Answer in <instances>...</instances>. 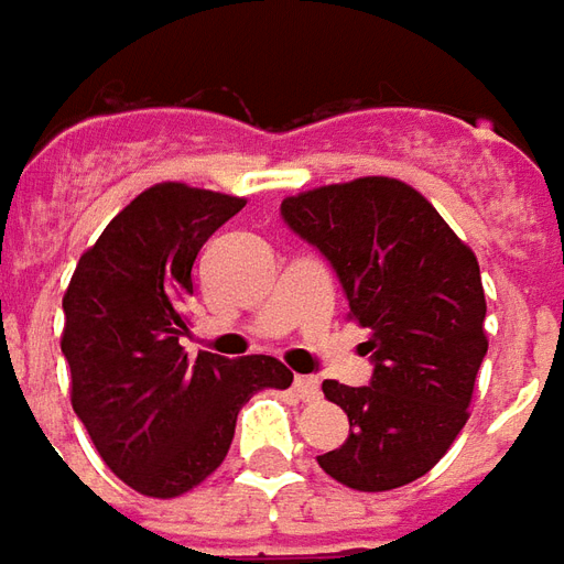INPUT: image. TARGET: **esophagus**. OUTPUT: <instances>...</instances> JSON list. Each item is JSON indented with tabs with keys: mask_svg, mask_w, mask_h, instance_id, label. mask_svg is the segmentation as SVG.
Masks as SVG:
<instances>
[{
	"mask_svg": "<svg viewBox=\"0 0 564 564\" xmlns=\"http://www.w3.org/2000/svg\"><path fill=\"white\" fill-rule=\"evenodd\" d=\"M294 391H297V398L306 403H315L322 398V386H318V379L315 377H294Z\"/></svg>",
	"mask_w": 564,
	"mask_h": 564,
	"instance_id": "obj_1",
	"label": "esophagus"
}]
</instances>
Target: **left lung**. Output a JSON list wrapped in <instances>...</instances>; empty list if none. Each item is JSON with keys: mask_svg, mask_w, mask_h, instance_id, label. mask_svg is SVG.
I'll list each match as a JSON object with an SVG mask.
<instances>
[{"mask_svg": "<svg viewBox=\"0 0 564 564\" xmlns=\"http://www.w3.org/2000/svg\"><path fill=\"white\" fill-rule=\"evenodd\" d=\"M282 218L330 261L349 318L370 327V386L322 382L349 437L318 465L358 492L419 480L465 429L489 349L477 254L416 187L386 175L285 197Z\"/></svg>", "mask_w": 564, "mask_h": 564, "instance_id": "1", "label": "left lung"}]
</instances>
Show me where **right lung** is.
<instances>
[{
	"label": "right lung",
	"mask_w": 564,
	"mask_h": 564,
	"mask_svg": "<svg viewBox=\"0 0 564 564\" xmlns=\"http://www.w3.org/2000/svg\"><path fill=\"white\" fill-rule=\"evenodd\" d=\"M242 206L182 182L148 187L84 251L63 294L72 410L102 462L148 498L199 486L225 462L242 403L294 379L270 355L199 352L187 365L178 346L197 251Z\"/></svg>",
	"instance_id": "right-lung-1"
}]
</instances>
